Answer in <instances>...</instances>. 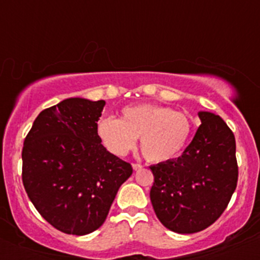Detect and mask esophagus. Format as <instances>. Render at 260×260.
<instances>
[{"instance_id": "1", "label": "esophagus", "mask_w": 260, "mask_h": 260, "mask_svg": "<svg viewBox=\"0 0 260 260\" xmlns=\"http://www.w3.org/2000/svg\"><path fill=\"white\" fill-rule=\"evenodd\" d=\"M132 167H133V170H135V171H138V170L143 169L142 165H140V164H133Z\"/></svg>"}]
</instances>
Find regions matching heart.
Segmentation results:
<instances>
[{
  "label": "heart",
  "mask_w": 260,
  "mask_h": 260,
  "mask_svg": "<svg viewBox=\"0 0 260 260\" xmlns=\"http://www.w3.org/2000/svg\"><path fill=\"white\" fill-rule=\"evenodd\" d=\"M96 133L115 156H124L140 138L141 151L151 162L176 158L187 145L192 122L187 114L169 107L137 104L125 107L119 119L107 117L98 122Z\"/></svg>",
  "instance_id": "heart-1"
}]
</instances>
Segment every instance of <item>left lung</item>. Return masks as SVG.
<instances>
[{
	"label": "left lung",
	"mask_w": 260,
	"mask_h": 260,
	"mask_svg": "<svg viewBox=\"0 0 260 260\" xmlns=\"http://www.w3.org/2000/svg\"><path fill=\"white\" fill-rule=\"evenodd\" d=\"M201 125L179 158L151 166L149 198L167 229L192 234L214 224L237 188L235 137L226 123L199 112Z\"/></svg>",
	"instance_id": "8db88e82"
}]
</instances>
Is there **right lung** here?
<instances>
[{"mask_svg": "<svg viewBox=\"0 0 260 260\" xmlns=\"http://www.w3.org/2000/svg\"><path fill=\"white\" fill-rule=\"evenodd\" d=\"M106 102L69 98L44 109L22 148V182L41 216L73 235L106 221L131 164L102 145L96 133Z\"/></svg>", "mask_w": 260, "mask_h": 260, "instance_id": "1", "label": "right lung"}]
</instances>
